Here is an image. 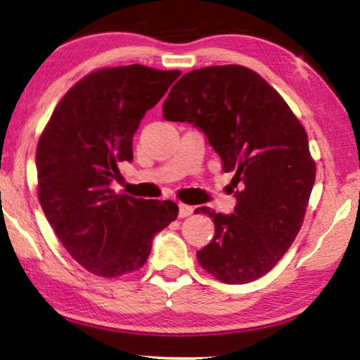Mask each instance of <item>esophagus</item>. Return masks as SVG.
Returning <instances> with one entry per match:
<instances>
[{"instance_id": "esophagus-1", "label": "esophagus", "mask_w": 360, "mask_h": 360, "mask_svg": "<svg viewBox=\"0 0 360 360\" xmlns=\"http://www.w3.org/2000/svg\"><path fill=\"white\" fill-rule=\"evenodd\" d=\"M192 212H194V207L179 204V219H186V217L192 215Z\"/></svg>"}]
</instances>
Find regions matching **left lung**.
<instances>
[{
	"mask_svg": "<svg viewBox=\"0 0 360 360\" xmlns=\"http://www.w3.org/2000/svg\"><path fill=\"white\" fill-rule=\"evenodd\" d=\"M163 117L200 130L221 169L235 173L233 214L195 209L215 225L197 261L225 283L259 279L295 240L315 184L305 129L272 86L240 65L186 73L163 103Z\"/></svg>",
	"mask_w": 360,
	"mask_h": 360,
	"instance_id": "left-lung-1",
	"label": "left lung"
}]
</instances>
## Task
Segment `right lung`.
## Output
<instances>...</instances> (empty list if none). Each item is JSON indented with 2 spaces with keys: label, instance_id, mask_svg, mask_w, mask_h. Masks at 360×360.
<instances>
[{
  "label": "right lung",
  "instance_id": "right-lung-1",
  "mask_svg": "<svg viewBox=\"0 0 360 360\" xmlns=\"http://www.w3.org/2000/svg\"><path fill=\"white\" fill-rule=\"evenodd\" d=\"M181 75L143 65L88 75L60 101L37 145L39 200L75 261L101 277L140 269L156 233L178 217L171 200L110 189L117 165L134 160L131 139Z\"/></svg>",
  "mask_w": 360,
  "mask_h": 360
}]
</instances>
